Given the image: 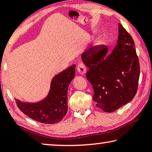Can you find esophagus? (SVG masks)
Here are the masks:
<instances>
[{"label": "esophagus", "mask_w": 152, "mask_h": 152, "mask_svg": "<svg viewBox=\"0 0 152 152\" xmlns=\"http://www.w3.org/2000/svg\"><path fill=\"white\" fill-rule=\"evenodd\" d=\"M77 72L81 75H84L86 74L87 69L85 65L83 63H79L78 66H77Z\"/></svg>", "instance_id": "obj_1"}]
</instances>
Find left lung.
Masks as SVG:
<instances>
[{
	"label": "left lung",
	"mask_w": 152,
	"mask_h": 152,
	"mask_svg": "<svg viewBox=\"0 0 152 152\" xmlns=\"http://www.w3.org/2000/svg\"><path fill=\"white\" fill-rule=\"evenodd\" d=\"M116 45L108 56L103 45L99 50L91 48L81 58L89 68L86 78L94 89L96 107L113 112L135 96L140 76V65L132 36L118 24Z\"/></svg>",
	"instance_id": "8db88e82"
}]
</instances>
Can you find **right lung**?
<instances>
[{
    "instance_id": "right-lung-1",
    "label": "right lung",
    "mask_w": 152,
    "mask_h": 152,
    "mask_svg": "<svg viewBox=\"0 0 152 152\" xmlns=\"http://www.w3.org/2000/svg\"><path fill=\"white\" fill-rule=\"evenodd\" d=\"M76 65L52 78L48 94L37 102H26L16 99L21 112L34 121L45 124L59 123L67 112L68 87L75 77Z\"/></svg>"
}]
</instances>
